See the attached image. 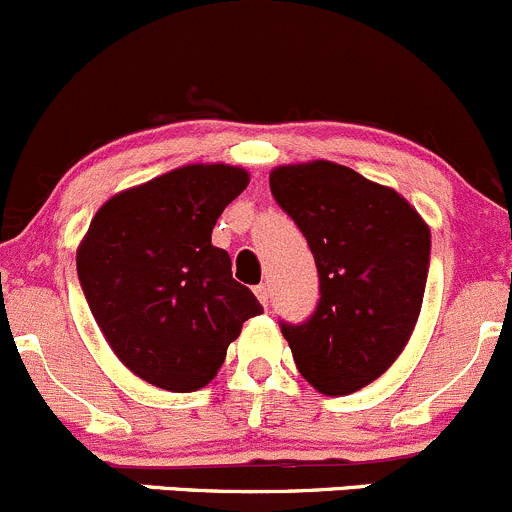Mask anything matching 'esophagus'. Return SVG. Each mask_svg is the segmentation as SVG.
<instances>
[{"mask_svg": "<svg viewBox=\"0 0 512 512\" xmlns=\"http://www.w3.org/2000/svg\"><path fill=\"white\" fill-rule=\"evenodd\" d=\"M254 293H256V298L261 300L263 308H268V298H271V295H268V286H266V283H261V286H256Z\"/></svg>", "mask_w": 512, "mask_h": 512, "instance_id": "obj_1", "label": "esophagus"}]
</instances>
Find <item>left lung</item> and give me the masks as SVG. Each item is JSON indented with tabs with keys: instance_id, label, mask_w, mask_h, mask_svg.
Returning <instances> with one entry per match:
<instances>
[{
	"instance_id": "1",
	"label": "left lung",
	"mask_w": 512,
	"mask_h": 512,
	"mask_svg": "<svg viewBox=\"0 0 512 512\" xmlns=\"http://www.w3.org/2000/svg\"><path fill=\"white\" fill-rule=\"evenodd\" d=\"M278 207L315 256L320 300L305 323H281L298 372L342 397L392 367L412 337L429 273L431 234L394 189L328 160L271 172Z\"/></svg>"
}]
</instances>
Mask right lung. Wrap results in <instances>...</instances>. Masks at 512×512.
<instances>
[{"label": "right lung", "instance_id": "obj_1", "mask_svg": "<svg viewBox=\"0 0 512 512\" xmlns=\"http://www.w3.org/2000/svg\"><path fill=\"white\" fill-rule=\"evenodd\" d=\"M246 184L244 167L184 165L110 197L78 246V281L110 350L167 392L207 387L241 325L263 313L212 246Z\"/></svg>", "mask_w": 512, "mask_h": 512}]
</instances>
